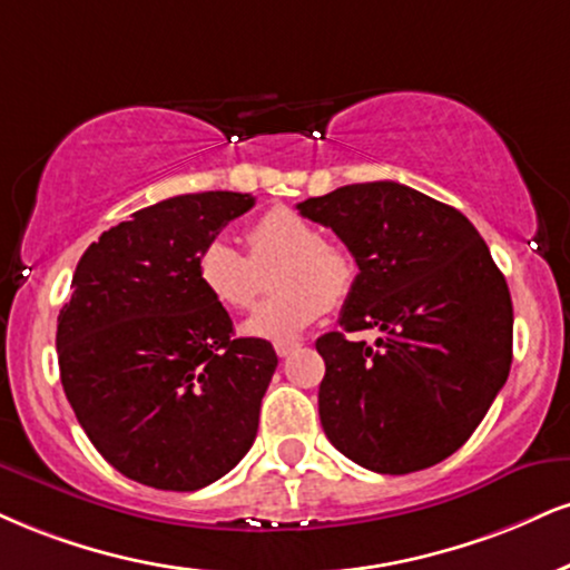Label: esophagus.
<instances>
[{"label": "esophagus", "mask_w": 570, "mask_h": 570, "mask_svg": "<svg viewBox=\"0 0 570 570\" xmlns=\"http://www.w3.org/2000/svg\"><path fill=\"white\" fill-rule=\"evenodd\" d=\"M297 347H299V342H276L278 358H286V355H292Z\"/></svg>", "instance_id": "1"}]
</instances>
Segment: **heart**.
<instances>
[{"mask_svg":"<svg viewBox=\"0 0 570 570\" xmlns=\"http://www.w3.org/2000/svg\"><path fill=\"white\" fill-rule=\"evenodd\" d=\"M249 257L223 238H212L196 257V281L204 294L225 311H246L257 299L259 271L276 263L271 289L246 318L244 334L267 342H289L321 318L326 305H340L355 281L353 257L332 242H324L313 223L297 212L276 207L246 228Z\"/></svg>","mask_w":570,"mask_h":570,"instance_id":"heart-1","label":"heart"}]
</instances>
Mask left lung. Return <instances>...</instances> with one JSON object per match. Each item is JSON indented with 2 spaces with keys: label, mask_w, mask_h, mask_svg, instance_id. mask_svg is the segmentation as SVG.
I'll return each instance as SVG.
<instances>
[{
  "label": "left lung",
  "mask_w": 570,
  "mask_h": 570,
  "mask_svg": "<svg viewBox=\"0 0 570 570\" xmlns=\"http://www.w3.org/2000/svg\"><path fill=\"white\" fill-rule=\"evenodd\" d=\"M358 265L342 332L315 340L324 433L382 475H406L462 449L512 363V299L475 225L449 204L380 180L297 204ZM380 327L374 346L344 332Z\"/></svg>",
  "instance_id": "left-lung-1"
}]
</instances>
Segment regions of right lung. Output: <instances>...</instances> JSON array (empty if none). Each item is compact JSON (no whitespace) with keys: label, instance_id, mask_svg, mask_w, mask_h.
I'll list each match as a JSON object with an SVG mask.
<instances>
[{"label":"right lung","instance_id":"right-lung-1","mask_svg":"<svg viewBox=\"0 0 570 570\" xmlns=\"http://www.w3.org/2000/svg\"><path fill=\"white\" fill-rule=\"evenodd\" d=\"M249 194L164 198L81 255L58 315L60 382L95 449L129 481L196 491L242 462L278 358L236 337L196 281V257Z\"/></svg>","mask_w":570,"mask_h":570}]
</instances>
